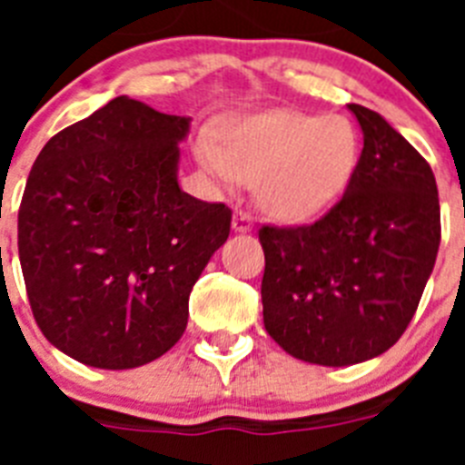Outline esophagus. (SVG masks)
I'll return each mask as SVG.
<instances>
[{
    "mask_svg": "<svg viewBox=\"0 0 465 465\" xmlns=\"http://www.w3.org/2000/svg\"><path fill=\"white\" fill-rule=\"evenodd\" d=\"M253 228V216L249 212H235V216H232V230L235 232H249V230Z\"/></svg>",
    "mask_w": 465,
    "mask_h": 465,
    "instance_id": "esophagus-1",
    "label": "esophagus"
}]
</instances>
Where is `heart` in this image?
I'll return each mask as SVG.
<instances>
[{"mask_svg": "<svg viewBox=\"0 0 465 465\" xmlns=\"http://www.w3.org/2000/svg\"><path fill=\"white\" fill-rule=\"evenodd\" d=\"M359 133L340 114L268 111L225 133L223 149L203 137L197 155L221 183L258 179L261 207L279 221L300 223L326 212L347 191L359 165Z\"/></svg>", "mask_w": 465, "mask_h": 465, "instance_id": "b5f03b06", "label": "heart"}]
</instances>
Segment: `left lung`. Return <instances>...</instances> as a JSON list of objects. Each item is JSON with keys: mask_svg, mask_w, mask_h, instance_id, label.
Segmentation results:
<instances>
[{"mask_svg": "<svg viewBox=\"0 0 465 465\" xmlns=\"http://www.w3.org/2000/svg\"><path fill=\"white\" fill-rule=\"evenodd\" d=\"M363 151L342 200L310 225H262V323L300 361L354 365L398 342L440 246L430 165L377 111L349 104Z\"/></svg>", "mask_w": 465, "mask_h": 465, "instance_id": "1", "label": "left lung"}]
</instances>
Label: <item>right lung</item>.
<instances>
[{
    "label": "right lung",
    "mask_w": 465,
    "mask_h": 465,
    "mask_svg": "<svg viewBox=\"0 0 465 465\" xmlns=\"http://www.w3.org/2000/svg\"><path fill=\"white\" fill-rule=\"evenodd\" d=\"M191 118L125 94L48 139L18 212L32 314L48 342L104 371L170 351L232 212L179 188Z\"/></svg>",
    "instance_id": "right-lung-1"
}]
</instances>
